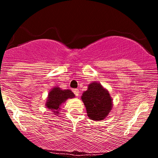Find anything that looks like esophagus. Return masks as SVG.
I'll return each instance as SVG.
<instances>
[{
    "mask_svg": "<svg viewBox=\"0 0 158 158\" xmlns=\"http://www.w3.org/2000/svg\"><path fill=\"white\" fill-rule=\"evenodd\" d=\"M73 93L75 94V95L77 96V97H79V90H78V89H73Z\"/></svg>",
    "mask_w": 158,
    "mask_h": 158,
    "instance_id": "obj_1",
    "label": "esophagus"
}]
</instances>
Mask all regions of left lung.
Masks as SVG:
<instances>
[{"label": "left lung", "mask_w": 158, "mask_h": 158, "mask_svg": "<svg viewBox=\"0 0 158 158\" xmlns=\"http://www.w3.org/2000/svg\"><path fill=\"white\" fill-rule=\"evenodd\" d=\"M88 86V90L83 92L81 97L86 108L87 115L92 120H103L112 109V98L108 90L99 82L94 81Z\"/></svg>", "instance_id": "left-lung-1"}]
</instances>
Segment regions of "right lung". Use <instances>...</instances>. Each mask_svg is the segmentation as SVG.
I'll return each mask as SVG.
<instances>
[{
  "label": "right lung",
  "mask_w": 158,
  "mask_h": 158,
  "mask_svg": "<svg viewBox=\"0 0 158 158\" xmlns=\"http://www.w3.org/2000/svg\"><path fill=\"white\" fill-rule=\"evenodd\" d=\"M75 95L70 90H62L58 86L54 87L49 91L45 106L53 114L58 116L60 110V107L68 99H73Z\"/></svg>",
  "instance_id": "1"
}]
</instances>
